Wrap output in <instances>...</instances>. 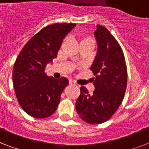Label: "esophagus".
<instances>
[{
    "label": "esophagus",
    "mask_w": 149,
    "mask_h": 149,
    "mask_svg": "<svg viewBox=\"0 0 149 149\" xmlns=\"http://www.w3.org/2000/svg\"><path fill=\"white\" fill-rule=\"evenodd\" d=\"M69 84H70V85H71V86H76V85H77L76 83H75L74 81H72V80H70Z\"/></svg>",
    "instance_id": "34e87169"
}]
</instances>
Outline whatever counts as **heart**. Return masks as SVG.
<instances>
[{
	"instance_id": "1",
	"label": "heart",
	"mask_w": 149,
	"mask_h": 149,
	"mask_svg": "<svg viewBox=\"0 0 149 149\" xmlns=\"http://www.w3.org/2000/svg\"><path fill=\"white\" fill-rule=\"evenodd\" d=\"M79 45H84V44H89V45H92L93 47V45L95 44V41L93 40V38H91V37H86V36H79Z\"/></svg>"
}]
</instances>
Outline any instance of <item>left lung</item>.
<instances>
[{
	"label": "left lung",
	"mask_w": 149,
	"mask_h": 149,
	"mask_svg": "<svg viewBox=\"0 0 149 149\" xmlns=\"http://www.w3.org/2000/svg\"><path fill=\"white\" fill-rule=\"evenodd\" d=\"M97 52L91 70L95 78V90L90 94L85 86L76 103L77 113L89 124H101L111 118L125 97L127 87V66L123 51L114 37L97 24L94 31Z\"/></svg>",
	"instance_id": "obj_1"
}]
</instances>
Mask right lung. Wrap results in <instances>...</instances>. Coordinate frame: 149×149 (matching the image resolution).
<instances>
[{
	"instance_id": "add662e5",
	"label": "right lung",
	"mask_w": 149,
	"mask_h": 149,
	"mask_svg": "<svg viewBox=\"0 0 149 149\" xmlns=\"http://www.w3.org/2000/svg\"><path fill=\"white\" fill-rule=\"evenodd\" d=\"M75 26L73 23H56L45 27L26 43L15 61L12 72L15 94L22 109L33 118L51 116L69 84L65 77H48L45 70L57 57L63 38Z\"/></svg>"
}]
</instances>
